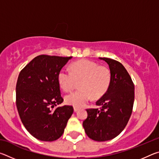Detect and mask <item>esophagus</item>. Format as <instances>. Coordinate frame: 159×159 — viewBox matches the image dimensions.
<instances>
[{
	"mask_svg": "<svg viewBox=\"0 0 159 159\" xmlns=\"http://www.w3.org/2000/svg\"><path fill=\"white\" fill-rule=\"evenodd\" d=\"M79 108H78V107H74V110L75 112L78 111V110H79Z\"/></svg>",
	"mask_w": 159,
	"mask_h": 159,
	"instance_id": "1",
	"label": "esophagus"
}]
</instances>
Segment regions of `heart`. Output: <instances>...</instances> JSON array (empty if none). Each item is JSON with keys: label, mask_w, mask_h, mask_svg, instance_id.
Masks as SVG:
<instances>
[{"label": "heart", "mask_w": 159, "mask_h": 159, "mask_svg": "<svg viewBox=\"0 0 159 159\" xmlns=\"http://www.w3.org/2000/svg\"><path fill=\"white\" fill-rule=\"evenodd\" d=\"M71 71L62 68L58 74V82L62 89L69 92L79 81L80 90L67 95L66 104L76 107L84 106L93 96L99 98L105 93L111 83V73L108 68L99 66L95 61L81 60L71 65Z\"/></svg>", "instance_id": "1"}]
</instances>
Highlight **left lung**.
I'll return each instance as SVG.
<instances>
[{"mask_svg": "<svg viewBox=\"0 0 159 159\" xmlns=\"http://www.w3.org/2000/svg\"><path fill=\"white\" fill-rule=\"evenodd\" d=\"M99 59L109 65L111 83L107 92L96 102L99 109H87L88 117L83 126L90 139L104 142L118 136L127 125L133 111L134 87L121 63L110 58Z\"/></svg>", "mask_w": 159, "mask_h": 159, "instance_id": "left-lung-1", "label": "left lung"}]
</instances>
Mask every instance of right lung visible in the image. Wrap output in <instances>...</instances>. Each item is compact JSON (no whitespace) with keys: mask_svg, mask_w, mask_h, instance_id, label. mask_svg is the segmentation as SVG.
<instances>
[{"mask_svg":"<svg viewBox=\"0 0 159 159\" xmlns=\"http://www.w3.org/2000/svg\"><path fill=\"white\" fill-rule=\"evenodd\" d=\"M72 57L47 55L34 58L19 74L16 85V105L21 122L32 136L52 142L62 135L74 112L62 103L58 74Z\"/></svg>","mask_w":159,"mask_h":159,"instance_id":"1","label":"right lung"}]
</instances>
